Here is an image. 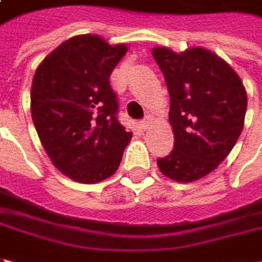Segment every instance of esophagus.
I'll return each instance as SVG.
<instances>
[{"label":"esophagus","mask_w":262,"mask_h":262,"mask_svg":"<svg viewBox=\"0 0 262 262\" xmlns=\"http://www.w3.org/2000/svg\"><path fill=\"white\" fill-rule=\"evenodd\" d=\"M149 124H150V120H149V117H145L143 120H140V127L145 130V129H148Z\"/></svg>","instance_id":"obj_1"}]
</instances>
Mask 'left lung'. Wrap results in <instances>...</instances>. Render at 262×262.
<instances>
[{
    "label": "left lung",
    "mask_w": 262,
    "mask_h": 262,
    "mask_svg": "<svg viewBox=\"0 0 262 262\" xmlns=\"http://www.w3.org/2000/svg\"><path fill=\"white\" fill-rule=\"evenodd\" d=\"M152 55L169 93L174 148L158 158L159 171L178 183L212 172L235 146L244 127L247 91L238 74L209 50L176 53L155 48Z\"/></svg>",
    "instance_id": "obj_1"
}]
</instances>
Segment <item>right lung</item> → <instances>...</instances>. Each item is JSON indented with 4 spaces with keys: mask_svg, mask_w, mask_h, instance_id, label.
I'll use <instances>...</instances> for the list:
<instances>
[{
    "mask_svg": "<svg viewBox=\"0 0 262 262\" xmlns=\"http://www.w3.org/2000/svg\"><path fill=\"white\" fill-rule=\"evenodd\" d=\"M98 36H75L48 55L36 69L32 117L53 165L78 183L113 176L132 132L117 119L110 75L126 55Z\"/></svg>",
    "mask_w": 262,
    "mask_h": 262,
    "instance_id": "obj_1",
    "label": "right lung"
}]
</instances>
